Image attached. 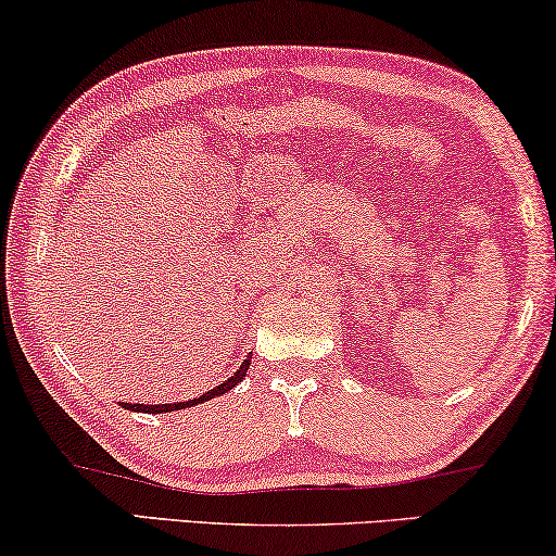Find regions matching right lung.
<instances>
[{"label":"right lung","mask_w":556,"mask_h":556,"mask_svg":"<svg viewBox=\"0 0 556 556\" xmlns=\"http://www.w3.org/2000/svg\"><path fill=\"white\" fill-rule=\"evenodd\" d=\"M250 359H253V356H248V359L240 364V369L235 371L232 377H227L223 384L212 387L210 392H204V394H200V397H194V400H187V402H174V405H128V402H121V407H124V409H131V413H149V415H162V413H174V409L194 407V405H200V402H207V400H212V397H219V394L230 392L235 384H240L242 379H245V371H248V367H250Z\"/></svg>","instance_id":"right-lung-1"}]
</instances>
